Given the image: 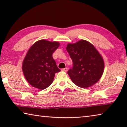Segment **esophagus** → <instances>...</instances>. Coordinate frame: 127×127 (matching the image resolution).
Wrapping results in <instances>:
<instances>
[{
    "mask_svg": "<svg viewBox=\"0 0 127 127\" xmlns=\"http://www.w3.org/2000/svg\"><path fill=\"white\" fill-rule=\"evenodd\" d=\"M62 70H63V71H64V72H67V70H68V68H63L62 69Z\"/></svg>",
    "mask_w": 127,
    "mask_h": 127,
    "instance_id": "esophagus-1",
    "label": "esophagus"
}]
</instances>
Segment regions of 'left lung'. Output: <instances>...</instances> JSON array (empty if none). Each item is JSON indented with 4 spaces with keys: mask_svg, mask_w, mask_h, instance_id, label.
Instances as JSON below:
<instances>
[{
    "mask_svg": "<svg viewBox=\"0 0 127 127\" xmlns=\"http://www.w3.org/2000/svg\"><path fill=\"white\" fill-rule=\"evenodd\" d=\"M66 50L73 62L68 74L75 85L87 88L94 85L102 76L104 68L102 58L89 42L82 40L68 44Z\"/></svg>",
    "mask_w": 127,
    "mask_h": 127,
    "instance_id": "1",
    "label": "left lung"
}]
</instances>
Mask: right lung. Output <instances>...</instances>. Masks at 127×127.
I'll use <instances>...</instances> for the list:
<instances>
[{
    "instance_id": "obj_1",
    "label": "right lung",
    "mask_w": 127,
    "mask_h": 127,
    "mask_svg": "<svg viewBox=\"0 0 127 127\" xmlns=\"http://www.w3.org/2000/svg\"><path fill=\"white\" fill-rule=\"evenodd\" d=\"M59 43L41 40L35 42L28 51L22 64L26 79L30 85L40 90L46 89L53 82L58 68L53 54Z\"/></svg>"
}]
</instances>
